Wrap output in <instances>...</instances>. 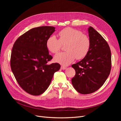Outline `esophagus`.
Segmentation results:
<instances>
[{"label":"esophagus","mask_w":121,"mask_h":121,"mask_svg":"<svg viewBox=\"0 0 121 121\" xmlns=\"http://www.w3.org/2000/svg\"><path fill=\"white\" fill-rule=\"evenodd\" d=\"M67 69V67H64V66H62L61 67V69H63V70H64V69Z\"/></svg>","instance_id":"esophagus-1"}]
</instances>
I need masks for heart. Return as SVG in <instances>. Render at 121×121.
I'll list each match as a JSON object with an SVG mask.
<instances>
[{"label":"heart","instance_id":"obj_1","mask_svg":"<svg viewBox=\"0 0 121 121\" xmlns=\"http://www.w3.org/2000/svg\"><path fill=\"white\" fill-rule=\"evenodd\" d=\"M58 40L55 36L49 37L47 40L46 46L48 50L56 54L60 50L62 45H64V52L57 54L54 60L62 65H69L75 59L84 58L88 54L90 47V41L88 36L79 30L71 27H67L60 30Z\"/></svg>","mask_w":121,"mask_h":121}]
</instances>
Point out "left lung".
<instances>
[{
	"instance_id": "1",
	"label": "left lung",
	"mask_w": 121,
	"mask_h": 121,
	"mask_svg": "<svg viewBox=\"0 0 121 121\" xmlns=\"http://www.w3.org/2000/svg\"><path fill=\"white\" fill-rule=\"evenodd\" d=\"M90 47L87 55L72 65L75 75L72 79L75 89L81 94L98 90L104 83L111 69V54L108 44L92 27L88 28Z\"/></svg>"
}]
</instances>
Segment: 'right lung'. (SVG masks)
I'll list each match as a JSON object with an SVG mask.
<instances>
[{
    "mask_svg": "<svg viewBox=\"0 0 121 121\" xmlns=\"http://www.w3.org/2000/svg\"><path fill=\"white\" fill-rule=\"evenodd\" d=\"M53 26L32 28L20 37L13 47L10 66L18 84L27 93L39 96L50 85L54 73L59 70L58 63H47L52 59L46 42L55 31Z\"/></svg>",
    "mask_w": 121,
    "mask_h": 121,
    "instance_id": "add662e5",
    "label": "right lung"
}]
</instances>
